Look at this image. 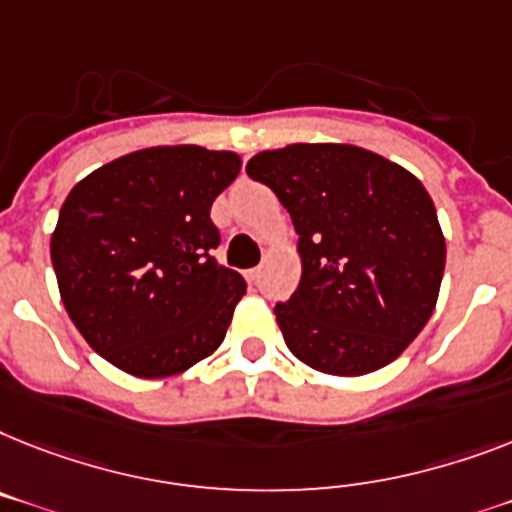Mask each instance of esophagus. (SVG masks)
I'll list each match as a JSON object with an SVG mask.
<instances>
[{
	"label": "esophagus",
	"instance_id": "1",
	"mask_svg": "<svg viewBox=\"0 0 512 512\" xmlns=\"http://www.w3.org/2000/svg\"><path fill=\"white\" fill-rule=\"evenodd\" d=\"M246 280L251 282V285H256V282L261 280V269H259V266H253V269H248V272H246Z\"/></svg>",
	"mask_w": 512,
	"mask_h": 512
}]
</instances>
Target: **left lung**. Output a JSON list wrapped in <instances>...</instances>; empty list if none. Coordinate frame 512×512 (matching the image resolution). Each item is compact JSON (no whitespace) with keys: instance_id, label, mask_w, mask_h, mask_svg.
Returning <instances> with one entry per match:
<instances>
[{"instance_id":"obj_1","label":"left lung","mask_w":512,"mask_h":512,"mask_svg":"<svg viewBox=\"0 0 512 512\" xmlns=\"http://www.w3.org/2000/svg\"><path fill=\"white\" fill-rule=\"evenodd\" d=\"M246 172L274 190L298 232L301 285L274 306L290 353L335 377L395 361L429 322L445 272L424 185L348 143L261 151Z\"/></svg>"}]
</instances>
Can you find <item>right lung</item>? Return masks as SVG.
<instances>
[{"label": "right lung", "instance_id": "add662e5", "mask_svg": "<svg viewBox=\"0 0 512 512\" xmlns=\"http://www.w3.org/2000/svg\"><path fill=\"white\" fill-rule=\"evenodd\" d=\"M238 172L232 151L154 146L70 190L52 235L59 295L112 366L172 377L222 345L246 280L211 256V204Z\"/></svg>", "mask_w": 512, "mask_h": 512}]
</instances>
